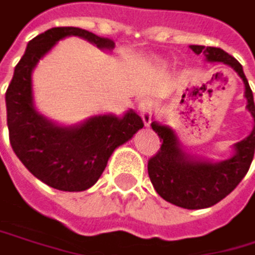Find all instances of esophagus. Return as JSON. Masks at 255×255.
<instances>
[{"label": "esophagus", "instance_id": "34e87169", "mask_svg": "<svg viewBox=\"0 0 255 255\" xmlns=\"http://www.w3.org/2000/svg\"><path fill=\"white\" fill-rule=\"evenodd\" d=\"M139 115L145 124V127H148L153 119V104L151 101H142L139 104Z\"/></svg>", "mask_w": 255, "mask_h": 255}]
</instances>
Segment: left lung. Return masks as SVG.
Instances as JSON below:
<instances>
[{
    "instance_id": "left-lung-1",
    "label": "left lung",
    "mask_w": 255,
    "mask_h": 255,
    "mask_svg": "<svg viewBox=\"0 0 255 255\" xmlns=\"http://www.w3.org/2000/svg\"><path fill=\"white\" fill-rule=\"evenodd\" d=\"M193 52L205 53L208 61L230 65L245 84V98L255 124V104L253 90L243 73L242 64L219 47L191 45ZM151 128L162 140L160 148L148 159V176L157 194L176 207L202 210L213 207L227 197L248 173L255 151V125L251 134L236 143V154L219 163L191 159L180 150L176 134L168 127L151 124Z\"/></svg>"
}]
</instances>
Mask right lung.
Returning <instances> with one entry per match:
<instances>
[{
    "mask_svg": "<svg viewBox=\"0 0 255 255\" xmlns=\"http://www.w3.org/2000/svg\"><path fill=\"white\" fill-rule=\"evenodd\" d=\"M81 36L101 48H113L110 38L79 27H53L27 44L5 92L7 127L10 145L25 168L48 187L61 191H84L98 182L109 157L119 145L143 127L128 112L124 118L95 116L73 128H62L38 115L32 98V70L56 41Z\"/></svg>",
    "mask_w": 255,
    "mask_h": 255,
    "instance_id": "1",
    "label": "right lung"
}]
</instances>
